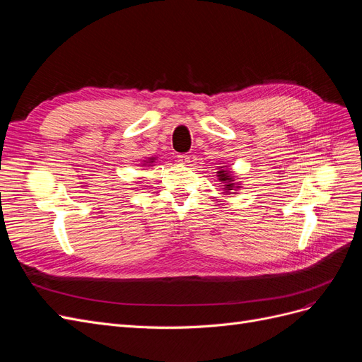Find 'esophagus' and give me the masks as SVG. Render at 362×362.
Returning <instances> with one entry per match:
<instances>
[{
    "label": "esophagus",
    "instance_id": "1",
    "mask_svg": "<svg viewBox=\"0 0 362 362\" xmlns=\"http://www.w3.org/2000/svg\"><path fill=\"white\" fill-rule=\"evenodd\" d=\"M177 158H178V163L182 164V166H187V164L190 163V157L187 154H180V156H177Z\"/></svg>",
    "mask_w": 362,
    "mask_h": 362
}]
</instances>
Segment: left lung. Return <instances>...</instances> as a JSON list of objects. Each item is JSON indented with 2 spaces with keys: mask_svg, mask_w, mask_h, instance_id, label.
Segmentation results:
<instances>
[{
  "mask_svg": "<svg viewBox=\"0 0 362 362\" xmlns=\"http://www.w3.org/2000/svg\"><path fill=\"white\" fill-rule=\"evenodd\" d=\"M218 177H221L222 181L228 182V184H226V190H233V184H234V182H229V181H233L231 175H229V173L225 172V170H221V172H218Z\"/></svg>",
  "mask_w": 362,
  "mask_h": 362,
  "instance_id": "obj_1",
  "label": "left lung"
}]
</instances>
